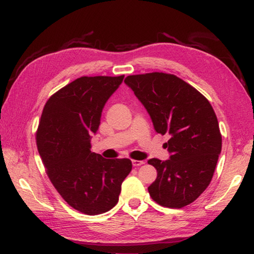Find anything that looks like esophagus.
<instances>
[{"instance_id":"34e87169","label":"esophagus","mask_w":254,"mask_h":254,"mask_svg":"<svg viewBox=\"0 0 254 254\" xmlns=\"http://www.w3.org/2000/svg\"><path fill=\"white\" fill-rule=\"evenodd\" d=\"M132 162V166H135V167H137V166H140V165H144L145 164V162L144 161H131Z\"/></svg>"}]
</instances>
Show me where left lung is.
Returning <instances> with one entry per match:
<instances>
[{"instance_id":"obj_1","label":"left lung","mask_w":254,"mask_h":254,"mask_svg":"<svg viewBox=\"0 0 254 254\" xmlns=\"http://www.w3.org/2000/svg\"><path fill=\"white\" fill-rule=\"evenodd\" d=\"M125 83L147 110L154 129L170 135V158H152L157 177L149 195L162 206L181 208L194 202L214 174L222 136L216 115L196 89L174 74L128 75Z\"/></svg>"}]
</instances>
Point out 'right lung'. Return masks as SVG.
Masks as SVG:
<instances>
[{
	"instance_id": "right-lung-1",
	"label": "right lung",
	"mask_w": 254,
	"mask_h": 254,
	"mask_svg": "<svg viewBox=\"0 0 254 254\" xmlns=\"http://www.w3.org/2000/svg\"><path fill=\"white\" fill-rule=\"evenodd\" d=\"M124 80L81 77L56 92L44 106L37 146L47 174L62 198L88 215L101 214L118 202L130 159H106L91 153V136L102 109Z\"/></svg>"
}]
</instances>
